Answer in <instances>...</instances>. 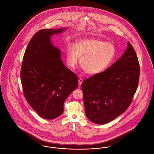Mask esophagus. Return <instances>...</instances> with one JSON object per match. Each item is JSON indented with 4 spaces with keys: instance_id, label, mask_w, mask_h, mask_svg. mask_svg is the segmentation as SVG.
I'll return each instance as SVG.
<instances>
[{
    "instance_id": "obj_1",
    "label": "esophagus",
    "mask_w": 154,
    "mask_h": 154,
    "mask_svg": "<svg viewBox=\"0 0 154 154\" xmlns=\"http://www.w3.org/2000/svg\"><path fill=\"white\" fill-rule=\"evenodd\" d=\"M83 82V79L82 78H79V80H78V84H79V85L81 86L82 85V83Z\"/></svg>"
}]
</instances>
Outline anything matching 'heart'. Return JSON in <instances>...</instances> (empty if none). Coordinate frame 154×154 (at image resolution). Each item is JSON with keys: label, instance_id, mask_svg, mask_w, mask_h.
<instances>
[{"label": "heart", "instance_id": "b5f03b06", "mask_svg": "<svg viewBox=\"0 0 154 154\" xmlns=\"http://www.w3.org/2000/svg\"><path fill=\"white\" fill-rule=\"evenodd\" d=\"M116 49L112 43L97 38L76 41L73 46L69 45L66 53V63L73 69L79 57L80 65L90 75H98L106 70L113 62Z\"/></svg>", "mask_w": 154, "mask_h": 154}]
</instances>
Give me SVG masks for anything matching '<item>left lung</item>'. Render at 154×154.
I'll return each instance as SVG.
<instances>
[{
  "label": "left lung",
  "mask_w": 154,
  "mask_h": 154,
  "mask_svg": "<svg viewBox=\"0 0 154 154\" xmlns=\"http://www.w3.org/2000/svg\"><path fill=\"white\" fill-rule=\"evenodd\" d=\"M140 68L132 45L106 70L82 84L85 114L95 124L104 125L123 114L132 103L139 82Z\"/></svg>",
  "instance_id": "obj_1"
}]
</instances>
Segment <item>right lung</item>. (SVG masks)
I'll return each mask as SVG.
<instances>
[{"label":"right lung","instance_id":"1","mask_svg":"<svg viewBox=\"0 0 154 154\" xmlns=\"http://www.w3.org/2000/svg\"><path fill=\"white\" fill-rule=\"evenodd\" d=\"M67 28L40 30L29 41L23 57L21 79L25 97L47 120L63 113L65 101L78 86V77L64 65L60 50L51 41L53 35Z\"/></svg>","mask_w":154,"mask_h":154}]
</instances>
